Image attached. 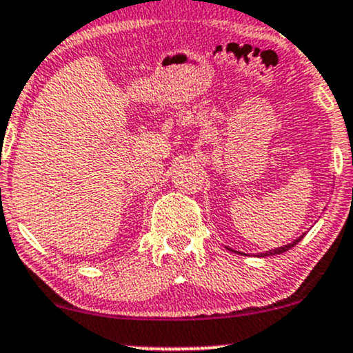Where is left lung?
I'll list each match as a JSON object with an SVG mask.
<instances>
[{"instance_id":"8db88e82","label":"left lung","mask_w":353,"mask_h":353,"mask_svg":"<svg viewBox=\"0 0 353 353\" xmlns=\"http://www.w3.org/2000/svg\"><path fill=\"white\" fill-rule=\"evenodd\" d=\"M303 236H305V234H303ZM303 236H300V238H296L295 241H292V243H290V245H285V246H281V248H274V250L265 251V253H259L258 256H273V254H281V253H285V251L292 250V248L295 246L296 243H300V241H301V238H303Z\"/></svg>"}]
</instances>
